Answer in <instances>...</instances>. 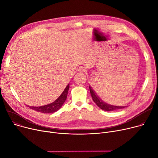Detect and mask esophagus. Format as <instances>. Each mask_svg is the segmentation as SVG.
Listing matches in <instances>:
<instances>
[{
	"label": "esophagus",
	"instance_id": "obj_1",
	"mask_svg": "<svg viewBox=\"0 0 158 158\" xmlns=\"http://www.w3.org/2000/svg\"><path fill=\"white\" fill-rule=\"evenodd\" d=\"M79 71L80 72H85L86 71V69L85 67H83V66H80L79 69Z\"/></svg>",
	"mask_w": 158,
	"mask_h": 158
}]
</instances>
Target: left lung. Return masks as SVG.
I'll return each instance as SVG.
<instances>
[{
    "label": "left lung",
    "mask_w": 158,
    "mask_h": 158,
    "mask_svg": "<svg viewBox=\"0 0 158 158\" xmlns=\"http://www.w3.org/2000/svg\"><path fill=\"white\" fill-rule=\"evenodd\" d=\"M89 88L90 94H91V95H92L94 102L97 105V106H98L102 110L110 111H114V110L122 109V108H123V107H125L123 106H121V107L120 106H114L109 105V104L105 103L102 100H101V98L97 95V94L94 92V91L92 88H91L90 86H89Z\"/></svg>",
    "instance_id": "1"
}]
</instances>
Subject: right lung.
Returning <instances> with one entry per match:
<instances>
[{
  "instance_id": "obj_1",
  "label": "right lung",
  "mask_w": 158,
  "mask_h": 158,
  "mask_svg": "<svg viewBox=\"0 0 158 158\" xmlns=\"http://www.w3.org/2000/svg\"><path fill=\"white\" fill-rule=\"evenodd\" d=\"M69 89V84L67 85L64 89V90L61 94V95L58 97L56 100L51 104H49L48 105L40 106V107H33V106H28L29 108L35 110L38 112L43 113H54L59 110L60 107L63 106L64 102H65L66 97H67L68 92Z\"/></svg>"
}]
</instances>
